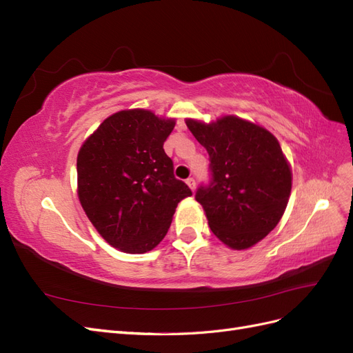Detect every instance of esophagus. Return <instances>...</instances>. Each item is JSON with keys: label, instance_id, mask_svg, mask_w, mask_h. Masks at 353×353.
I'll return each instance as SVG.
<instances>
[{"label": "esophagus", "instance_id": "34e87169", "mask_svg": "<svg viewBox=\"0 0 353 353\" xmlns=\"http://www.w3.org/2000/svg\"><path fill=\"white\" fill-rule=\"evenodd\" d=\"M187 185L190 187L191 191H196V181H194V178H188L187 179Z\"/></svg>", "mask_w": 353, "mask_h": 353}]
</instances>
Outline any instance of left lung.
Wrapping results in <instances>:
<instances>
[{"instance_id":"obj_1","label":"left lung","mask_w":353,"mask_h":353,"mask_svg":"<svg viewBox=\"0 0 353 353\" xmlns=\"http://www.w3.org/2000/svg\"><path fill=\"white\" fill-rule=\"evenodd\" d=\"M209 153L212 178L196 200L212 232L234 250L249 249L276 227L292 191V169L276 138L237 116L185 119Z\"/></svg>"}]
</instances>
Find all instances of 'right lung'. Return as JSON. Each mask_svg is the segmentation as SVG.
<instances>
[{"label": "right lung", "mask_w": 353, "mask_h": 353, "mask_svg": "<svg viewBox=\"0 0 353 353\" xmlns=\"http://www.w3.org/2000/svg\"><path fill=\"white\" fill-rule=\"evenodd\" d=\"M175 119L150 110L113 113L78 153V197L95 230L125 253H145L163 240L178 203L191 190L174 176L163 143Z\"/></svg>", "instance_id": "obj_1"}]
</instances>
